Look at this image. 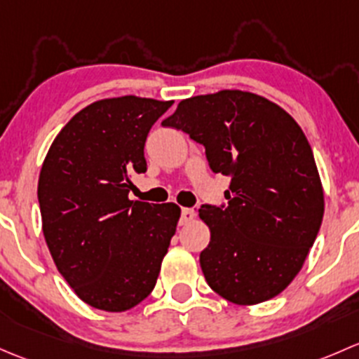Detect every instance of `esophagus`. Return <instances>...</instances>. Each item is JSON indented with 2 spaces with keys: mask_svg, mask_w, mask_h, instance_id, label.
<instances>
[{
  "mask_svg": "<svg viewBox=\"0 0 359 359\" xmlns=\"http://www.w3.org/2000/svg\"><path fill=\"white\" fill-rule=\"evenodd\" d=\"M195 219V210L194 209H183L181 210V217H180V224L181 226H184V224H188L190 221Z\"/></svg>",
  "mask_w": 359,
  "mask_h": 359,
  "instance_id": "1",
  "label": "esophagus"
}]
</instances>
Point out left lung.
<instances>
[{
    "instance_id": "obj_1",
    "label": "left lung",
    "mask_w": 359,
    "mask_h": 359,
    "mask_svg": "<svg viewBox=\"0 0 359 359\" xmlns=\"http://www.w3.org/2000/svg\"><path fill=\"white\" fill-rule=\"evenodd\" d=\"M162 126L204 145L209 168L231 178L226 205L198 209L210 230L201 252L210 289L242 306L285 290L325 210L313 150L299 124L259 95L223 90L183 100Z\"/></svg>"
}]
</instances>
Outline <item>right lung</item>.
I'll return each mask as SVG.
<instances>
[{
    "label": "right lung",
    "mask_w": 359,
    "mask_h": 359,
    "mask_svg": "<svg viewBox=\"0 0 359 359\" xmlns=\"http://www.w3.org/2000/svg\"><path fill=\"white\" fill-rule=\"evenodd\" d=\"M172 105L107 98L84 107L48 150L38 183L51 257L81 301L128 311L154 290L180 207L129 201L131 176L147 171L145 142Z\"/></svg>",
    "instance_id": "obj_1"
}]
</instances>
